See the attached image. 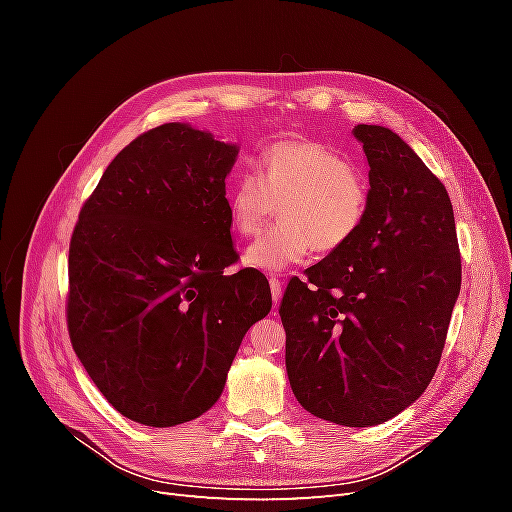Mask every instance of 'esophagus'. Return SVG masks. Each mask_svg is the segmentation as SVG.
<instances>
[{"label": "esophagus", "instance_id": "1", "mask_svg": "<svg viewBox=\"0 0 512 512\" xmlns=\"http://www.w3.org/2000/svg\"><path fill=\"white\" fill-rule=\"evenodd\" d=\"M269 286H271V299L277 305L282 299V282L277 277H269Z\"/></svg>", "mask_w": 512, "mask_h": 512}]
</instances>
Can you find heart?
<instances>
[{
    "label": "heart",
    "instance_id": "b5f03b06",
    "mask_svg": "<svg viewBox=\"0 0 512 512\" xmlns=\"http://www.w3.org/2000/svg\"><path fill=\"white\" fill-rule=\"evenodd\" d=\"M232 228L258 237L282 207V224L267 232L247 265L280 271L303 262L309 252L333 254L346 247L365 224L369 181L339 149L297 138L273 143L262 158V175L245 173L228 190Z\"/></svg>",
    "mask_w": 512,
    "mask_h": 512
}]
</instances>
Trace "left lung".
Returning a JSON list of instances; mask_svg holds the SVG:
<instances>
[{
    "mask_svg": "<svg viewBox=\"0 0 512 512\" xmlns=\"http://www.w3.org/2000/svg\"><path fill=\"white\" fill-rule=\"evenodd\" d=\"M369 211L346 247L292 277L280 305L286 371L324 421L371 427L406 410L436 374L461 288L455 215L442 181L382 126H354Z\"/></svg>",
    "mask_w": 512,
    "mask_h": 512,
    "instance_id": "1",
    "label": "left lung"
}]
</instances>
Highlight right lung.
<instances>
[{
  "label": "right lung",
  "mask_w": 512,
  "mask_h": 512,
  "mask_svg": "<svg viewBox=\"0 0 512 512\" xmlns=\"http://www.w3.org/2000/svg\"><path fill=\"white\" fill-rule=\"evenodd\" d=\"M239 147L164 123L123 147L79 213L68 333L119 414L175 427L220 399L243 335L271 312L258 269L228 273L226 175Z\"/></svg>",
  "instance_id": "obj_1"
}]
</instances>
